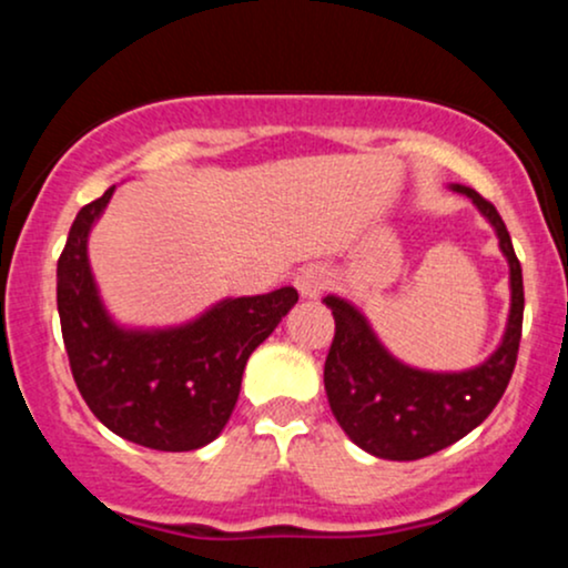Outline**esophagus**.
Listing matches in <instances>:
<instances>
[{"mask_svg": "<svg viewBox=\"0 0 568 568\" xmlns=\"http://www.w3.org/2000/svg\"><path fill=\"white\" fill-rule=\"evenodd\" d=\"M293 285H296L298 296L302 298H317L325 285H328V275H325L323 266L310 264L304 266V270H298V275L293 277Z\"/></svg>", "mask_w": 568, "mask_h": 568, "instance_id": "1", "label": "esophagus"}]
</instances>
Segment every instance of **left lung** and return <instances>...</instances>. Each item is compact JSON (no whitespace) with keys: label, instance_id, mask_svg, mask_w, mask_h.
Wrapping results in <instances>:
<instances>
[{"label":"left lung","instance_id":"left-lung-1","mask_svg":"<svg viewBox=\"0 0 568 568\" xmlns=\"http://www.w3.org/2000/svg\"><path fill=\"white\" fill-rule=\"evenodd\" d=\"M465 194L488 221L510 272V312L497 349L478 366L462 371L416 368L384 347L379 334L349 298L328 293L336 336L323 382L338 427L363 452L379 459L410 462L452 446L491 414L510 382L524 323V275L513 240L497 207L470 186L448 184Z\"/></svg>","mask_w":568,"mask_h":568}]
</instances>
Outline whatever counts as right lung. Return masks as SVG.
<instances>
[{"mask_svg":"<svg viewBox=\"0 0 568 568\" xmlns=\"http://www.w3.org/2000/svg\"><path fill=\"white\" fill-rule=\"evenodd\" d=\"M114 189L84 205L58 258V315L77 387L103 427L154 452H192L230 422L251 352L298 302L285 285L219 298L175 325L120 323L90 266V232Z\"/></svg>","mask_w":568,"mask_h":568,"instance_id":"add662e5","label":"right lung"}]
</instances>
